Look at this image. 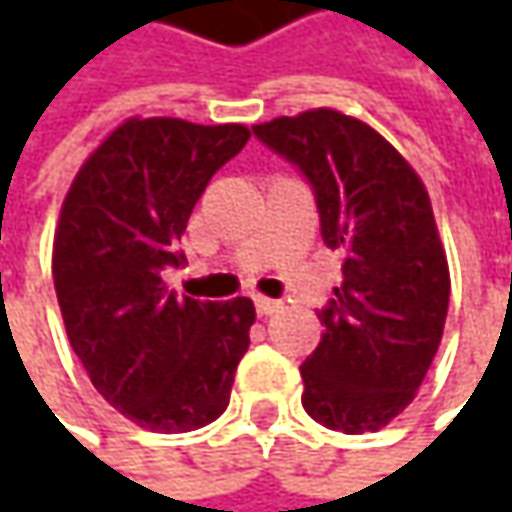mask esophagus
<instances>
[{"mask_svg":"<svg viewBox=\"0 0 512 512\" xmlns=\"http://www.w3.org/2000/svg\"><path fill=\"white\" fill-rule=\"evenodd\" d=\"M279 307H282V302H276V299H265V296L256 299V313L259 316H273V313H279Z\"/></svg>","mask_w":512,"mask_h":512,"instance_id":"esophagus-1","label":"esophagus"}]
</instances>
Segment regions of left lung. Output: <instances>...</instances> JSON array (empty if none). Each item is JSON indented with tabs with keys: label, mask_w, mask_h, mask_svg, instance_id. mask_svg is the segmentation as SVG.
<instances>
[{
	"label": "left lung",
	"mask_w": 512,
	"mask_h": 512,
	"mask_svg": "<svg viewBox=\"0 0 512 512\" xmlns=\"http://www.w3.org/2000/svg\"><path fill=\"white\" fill-rule=\"evenodd\" d=\"M253 133L296 162L316 190L342 285L319 313L322 342L299 370L307 416L342 433H376L416 399L439 350L450 267L427 187L367 122L313 108Z\"/></svg>",
	"instance_id": "left-lung-1"
}]
</instances>
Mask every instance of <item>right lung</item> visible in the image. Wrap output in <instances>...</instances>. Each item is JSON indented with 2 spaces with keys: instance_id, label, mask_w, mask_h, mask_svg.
Masks as SVG:
<instances>
[{
  "instance_id": "add662e5",
  "label": "right lung",
  "mask_w": 512,
  "mask_h": 512,
  "mask_svg": "<svg viewBox=\"0 0 512 512\" xmlns=\"http://www.w3.org/2000/svg\"><path fill=\"white\" fill-rule=\"evenodd\" d=\"M250 139L245 125L130 116L70 182L53 236V287L93 387L133 424L187 433L225 413L256 307L196 302L162 270L207 182Z\"/></svg>"
}]
</instances>
